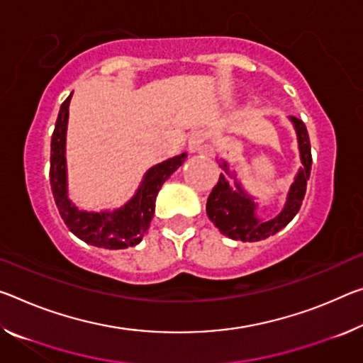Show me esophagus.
I'll return each instance as SVG.
<instances>
[{"instance_id": "esophagus-1", "label": "esophagus", "mask_w": 363, "mask_h": 363, "mask_svg": "<svg viewBox=\"0 0 363 363\" xmlns=\"http://www.w3.org/2000/svg\"><path fill=\"white\" fill-rule=\"evenodd\" d=\"M210 148L208 143V134L205 130L197 129L189 135V150L192 153L195 152H206Z\"/></svg>"}]
</instances>
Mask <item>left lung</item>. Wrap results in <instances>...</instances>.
<instances>
[{
	"label": "left lung",
	"instance_id": "left-lung-1",
	"mask_svg": "<svg viewBox=\"0 0 363 363\" xmlns=\"http://www.w3.org/2000/svg\"><path fill=\"white\" fill-rule=\"evenodd\" d=\"M289 121L296 129L302 166L297 171L294 182L291 184L283 208L276 216L268 220L257 216L258 203L255 199L245 192L235 171L229 168L228 161L220 160V166L234 181L229 184L226 176L221 172L218 184L213 187L206 200V215L229 239L242 240V242H257V240L267 239L287 226L301 210L310 169H312V153H310V139L306 124L294 116H289Z\"/></svg>",
	"mask_w": 363,
	"mask_h": 363
}]
</instances>
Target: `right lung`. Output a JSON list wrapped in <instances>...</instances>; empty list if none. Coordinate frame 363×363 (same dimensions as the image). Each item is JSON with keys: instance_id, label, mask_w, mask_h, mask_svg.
Instances as JSON below:
<instances>
[{"instance_id": "right-lung-1", "label": "right lung", "mask_w": 363, "mask_h": 363, "mask_svg": "<svg viewBox=\"0 0 363 363\" xmlns=\"http://www.w3.org/2000/svg\"><path fill=\"white\" fill-rule=\"evenodd\" d=\"M72 94L60 108L53 135H51L50 182L57 210L66 226L80 240L95 247L119 250L134 247L142 240L150 228L155 213V200L164 181L186 161L184 152L152 166L145 174L135 194L123 206L114 210L87 211L79 208L67 194L66 168V132L69 119V103Z\"/></svg>"}]
</instances>
